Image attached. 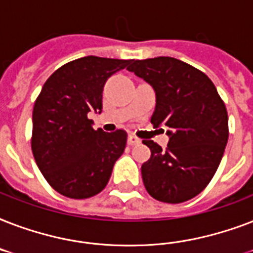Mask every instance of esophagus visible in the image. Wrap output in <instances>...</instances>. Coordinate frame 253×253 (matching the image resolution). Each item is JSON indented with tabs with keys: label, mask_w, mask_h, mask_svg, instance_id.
Segmentation results:
<instances>
[{
	"label": "esophagus",
	"mask_w": 253,
	"mask_h": 253,
	"mask_svg": "<svg viewBox=\"0 0 253 253\" xmlns=\"http://www.w3.org/2000/svg\"><path fill=\"white\" fill-rule=\"evenodd\" d=\"M127 143H128V146H135V144H139V143H140V139L136 138L135 135H128V136H127Z\"/></svg>",
	"instance_id": "1"
}]
</instances>
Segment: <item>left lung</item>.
<instances>
[{
	"label": "left lung",
	"mask_w": 253,
	"mask_h": 253,
	"mask_svg": "<svg viewBox=\"0 0 253 253\" xmlns=\"http://www.w3.org/2000/svg\"><path fill=\"white\" fill-rule=\"evenodd\" d=\"M127 71L154 87L151 123L166 127L169 138L166 150L143 140L151 150L142 166L147 192L167 204L190 200L208 186L223 156L228 140L223 101L204 72L174 57L131 60Z\"/></svg>",
	"instance_id": "obj_1"
}]
</instances>
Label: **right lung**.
Wrapping results in <instances>:
<instances>
[{
	"instance_id": "obj_1",
	"label": "right lung",
	"mask_w": 253,
	"mask_h": 253,
	"mask_svg": "<svg viewBox=\"0 0 253 253\" xmlns=\"http://www.w3.org/2000/svg\"><path fill=\"white\" fill-rule=\"evenodd\" d=\"M131 60L85 56L55 71L33 110L34 158L57 193L84 200L98 194L126 148V131L93 128L90 111H102L103 85Z\"/></svg>"
}]
</instances>
